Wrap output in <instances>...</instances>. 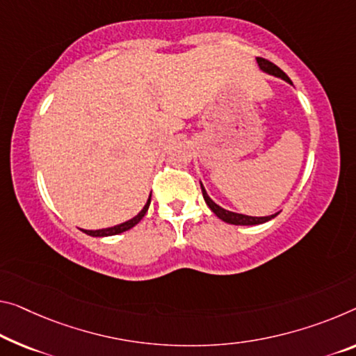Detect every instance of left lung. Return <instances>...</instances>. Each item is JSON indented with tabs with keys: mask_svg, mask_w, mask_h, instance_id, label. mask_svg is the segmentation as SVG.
<instances>
[{
	"mask_svg": "<svg viewBox=\"0 0 356 356\" xmlns=\"http://www.w3.org/2000/svg\"><path fill=\"white\" fill-rule=\"evenodd\" d=\"M258 63H259V67H261V70H264L266 73H269V74H273V76H277V78H282V79H285V81H288L289 84H291V79L288 78V76L283 73V71L277 67L275 63H272V62H269V60H266V58H262V57H258ZM200 188H202V194H204V199H205V202H207V205L210 207V210L215 213V215L220 218V220H222L224 222H229V224H235V226H254V224H262V222H266V221H269V220H272V218H275L278 213H275V215H270V216H262V218H254V216H247V215H238V213H232V211H227V210H224V209H221L220 205H216L215 202H213L209 195H207V193H205V189H204V186L200 184Z\"/></svg>",
	"mask_w": 356,
	"mask_h": 356,
	"instance_id": "obj_1",
	"label": "left lung"
}]
</instances>
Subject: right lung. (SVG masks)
I'll return each mask as SVG.
<instances>
[{"label": "right lung", "instance_id": "1", "mask_svg": "<svg viewBox=\"0 0 356 356\" xmlns=\"http://www.w3.org/2000/svg\"><path fill=\"white\" fill-rule=\"evenodd\" d=\"M149 204H151V197L149 200H147V204L145 205V209L141 210L138 215H136L135 218H132V220L127 221V222H122L119 224V226H114V227H108V229H102V231H84L87 235H92V237H108V235H116V234H121V232H125L129 231V229H132L134 226H136L141 220H143V216L146 215L147 209H149Z\"/></svg>", "mask_w": 356, "mask_h": 356}]
</instances>
